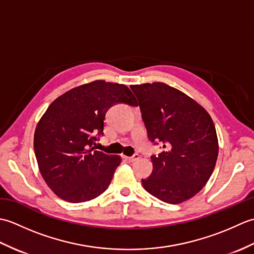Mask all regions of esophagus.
Instances as JSON below:
<instances>
[{"label":"esophagus","mask_w":254,"mask_h":254,"mask_svg":"<svg viewBox=\"0 0 254 254\" xmlns=\"http://www.w3.org/2000/svg\"><path fill=\"white\" fill-rule=\"evenodd\" d=\"M128 161H131V163H133V161H136L138 158H139V155L138 154H135V155H133V156H131V157H126Z\"/></svg>","instance_id":"1"}]
</instances>
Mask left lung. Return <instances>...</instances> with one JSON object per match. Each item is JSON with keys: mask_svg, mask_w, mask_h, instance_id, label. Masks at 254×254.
<instances>
[{"mask_svg": "<svg viewBox=\"0 0 254 254\" xmlns=\"http://www.w3.org/2000/svg\"><path fill=\"white\" fill-rule=\"evenodd\" d=\"M149 141L163 145L153 155V172L142 179L160 201L179 204L206 185L216 165L218 139L208 112L185 93L164 83L132 85Z\"/></svg>", "mask_w": 254, "mask_h": 254, "instance_id": "obj_1", "label": "left lung"}]
</instances>
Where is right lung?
<instances>
[{
  "mask_svg": "<svg viewBox=\"0 0 254 254\" xmlns=\"http://www.w3.org/2000/svg\"><path fill=\"white\" fill-rule=\"evenodd\" d=\"M117 104L137 106L126 85L95 80L59 97L38 122V167L48 187L64 201H90L109 187L121 158L93 145L104 135L107 111Z\"/></svg>",
  "mask_w": 254,
  "mask_h": 254,
  "instance_id": "add662e5",
  "label": "right lung"
}]
</instances>
